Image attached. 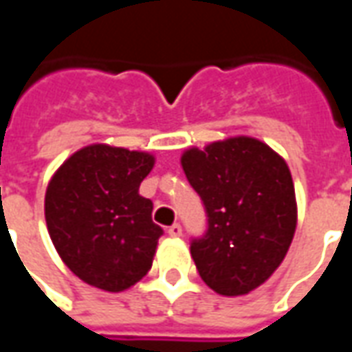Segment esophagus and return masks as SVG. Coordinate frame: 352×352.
Wrapping results in <instances>:
<instances>
[{"instance_id": "esophagus-1", "label": "esophagus", "mask_w": 352, "mask_h": 352, "mask_svg": "<svg viewBox=\"0 0 352 352\" xmlns=\"http://www.w3.org/2000/svg\"><path fill=\"white\" fill-rule=\"evenodd\" d=\"M168 234L171 237H181V236H183V228H181V224H173V226H169Z\"/></svg>"}]
</instances>
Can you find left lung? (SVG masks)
Masks as SVG:
<instances>
[{"mask_svg": "<svg viewBox=\"0 0 352 352\" xmlns=\"http://www.w3.org/2000/svg\"><path fill=\"white\" fill-rule=\"evenodd\" d=\"M184 175L206 206V236L192 239L199 277L222 296L258 288L292 243L298 207L287 162L247 135L192 146L181 156Z\"/></svg>", "mask_w": 352, "mask_h": 352, "instance_id": "left-lung-1", "label": "left lung"}]
</instances>
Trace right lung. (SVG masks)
Returning <instances> with one entry per match:
<instances>
[{
    "mask_svg": "<svg viewBox=\"0 0 352 352\" xmlns=\"http://www.w3.org/2000/svg\"><path fill=\"white\" fill-rule=\"evenodd\" d=\"M153 168V154L98 143L72 154L50 179V239L88 285L122 292L151 270L164 230L153 222V201L139 196V184Z\"/></svg>",
    "mask_w": 352,
    "mask_h": 352,
    "instance_id": "1",
    "label": "right lung"
}]
</instances>
